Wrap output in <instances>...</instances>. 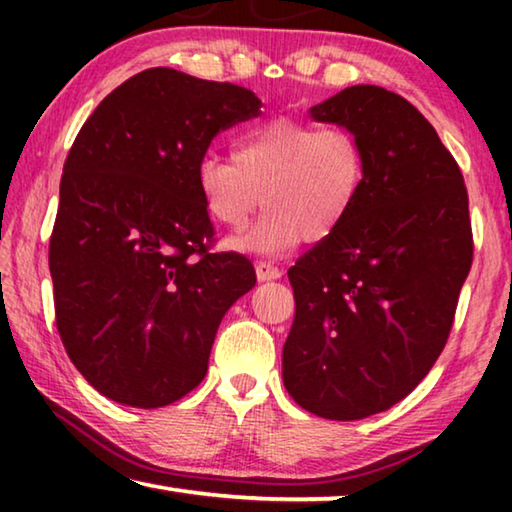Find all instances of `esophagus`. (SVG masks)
Segmentation results:
<instances>
[{
  "instance_id": "esophagus-1",
  "label": "esophagus",
  "mask_w": 512,
  "mask_h": 512,
  "mask_svg": "<svg viewBox=\"0 0 512 512\" xmlns=\"http://www.w3.org/2000/svg\"><path fill=\"white\" fill-rule=\"evenodd\" d=\"M255 273H257V280L259 282H271V280H280L282 271L273 264H266V262H259L255 266Z\"/></svg>"
}]
</instances>
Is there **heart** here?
I'll return each mask as SVG.
<instances>
[{
	"label": "heart",
	"instance_id": "b5f03b06",
	"mask_svg": "<svg viewBox=\"0 0 512 512\" xmlns=\"http://www.w3.org/2000/svg\"><path fill=\"white\" fill-rule=\"evenodd\" d=\"M368 180L361 137L345 126L271 119L235 142L232 160L205 155L196 185L216 223L244 230L259 207L266 214L232 246L282 257L302 241H325L350 219Z\"/></svg>",
	"mask_w": 512,
	"mask_h": 512
}]
</instances>
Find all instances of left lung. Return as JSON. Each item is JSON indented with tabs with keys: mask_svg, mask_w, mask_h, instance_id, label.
<instances>
[{
	"mask_svg": "<svg viewBox=\"0 0 512 512\" xmlns=\"http://www.w3.org/2000/svg\"><path fill=\"white\" fill-rule=\"evenodd\" d=\"M309 115L361 137L368 180L350 219L289 268L282 379L305 411L363 420L404 400L445 348L472 266L467 189L400 94L352 85Z\"/></svg>",
	"mask_w": 512,
	"mask_h": 512,
	"instance_id": "8db88e82",
	"label": "left lung"
}]
</instances>
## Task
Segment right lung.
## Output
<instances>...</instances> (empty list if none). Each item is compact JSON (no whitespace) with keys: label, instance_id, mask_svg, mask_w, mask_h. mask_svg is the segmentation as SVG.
I'll return each mask as SVG.
<instances>
[{"label":"right lung","instance_id":"right-lung-1","mask_svg":"<svg viewBox=\"0 0 512 512\" xmlns=\"http://www.w3.org/2000/svg\"><path fill=\"white\" fill-rule=\"evenodd\" d=\"M232 83L169 67L103 99L69 151L49 241L56 327L108 400L158 409L201 384L221 320L255 287L244 255L207 253L196 167L219 131L259 115Z\"/></svg>","mask_w":512,"mask_h":512}]
</instances>
